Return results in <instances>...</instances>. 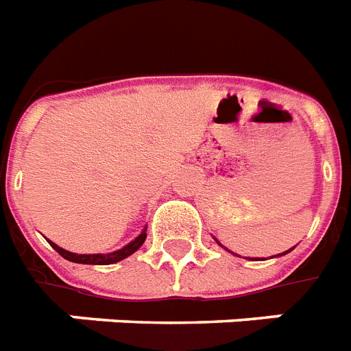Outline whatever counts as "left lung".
<instances>
[{
    "instance_id": "1",
    "label": "left lung",
    "mask_w": 351,
    "mask_h": 351,
    "mask_svg": "<svg viewBox=\"0 0 351 351\" xmlns=\"http://www.w3.org/2000/svg\"><path fill=\"white\" fill-rule=\"evenodd\" d=\"M217 244L222 245V244H220V242H219V240H217ZM226 250H228V247H226ZM228 251H230V250H228ZM286 253H288V251H284V253H280V255H286Z\"/></svg>"
}]
</instances>
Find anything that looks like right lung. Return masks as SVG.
Instances as JSON below:
<instances>
[{"label":"right lung","mask_w":351,"mask_h":351,"mask_svg":"<svg viewBox=\"0 0 351 351\" xmlns=\"http://www.w3.org/2000/svg\"><path fill=\"white\" fill-rule=\"evenodd\" d=\"M145 231H147V228H143L142 233L138 234L136 239L132 240V242L123 245L121 250L107 253V255H104V253H96V255H78V253H71V251L63 250V247H60V245L51 242V240H49V242H51L52 247H54V250H56L63 258H67V261L76 262V264H96V266H107V264H114V262H120L123 261V258H127L129 255H132V253H134V251H136L143 242H145V237H147Z\"/></svg>","instance_id":"add662e5"}]
</instances>
